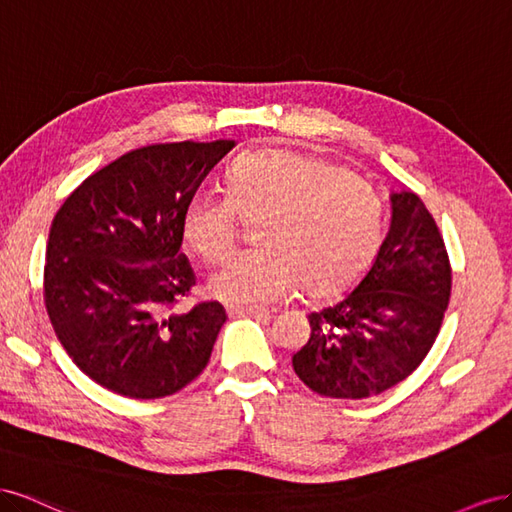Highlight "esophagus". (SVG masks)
<instances>
[{
  "instance_id": "1",
  "label": "esophagus",
  "mask_w": 512,
  "mask_h": 512,
  "mask_svg": "<svg viewBox=\"0 0 512 512\" xmlns=\"http://www.w3.org/2000/svg\"><path fill=\"white\" fill-rule=\"evenodd\" d=\"M227 315L240 317V315H255V317H268V309H259V306H227Z\"/></svg>"
}]
</instances>
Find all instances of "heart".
<instances>
[{
    "instance_id": "1",
    "label": "heart",
    "mask_w": 512,
    "mask_h": 512,
    "mask_svg": "<svg viewBox=\"0 0 512 512\" xmlns=\"http://www.w3.org/2000/svg\"><path fill=\"white\" fill-rule=\"evenodd\" d=\"M238 218L254 223L251 253L216 270L208 291L231 304H266L300 285L311 300L341 294L369 268L382 240L373 188L326 160L291 150L240 156L225 195L197 191L182 212V240L208 264L231 255Z\"/></svg>"
}]
</instances>
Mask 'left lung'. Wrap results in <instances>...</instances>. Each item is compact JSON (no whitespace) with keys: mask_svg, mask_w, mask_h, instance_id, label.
Instances as JSON below:
<instances>
[{"mask_svg":"<svg viewBox=\"0 0 512 512\" xmlns=\"http://www.w3.org/2000/svg\"><path fill=\"white\" fill-rule=\"evenodd\" d=\"M392 221L354 291L309 315L311 337L291 358L321 397L367 399L425 360L450 300L452 270L431 212L412 191L392 193Z\"/></svg>","mask_w":512,"mask_h":512,"instance_id":"obj_1","label":"left lung"}]
</instances>
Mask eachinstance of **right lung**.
<instances>
[{"mask_svg":"<svg viewBox=\"0 0 512 512\" xmlns=\"http://www.w3.org/2000/svg\"><path fill=\"white\" fill-rule=\"evenodd\" d=\"M233 141L156 143L92 173L57 210L45 306L66 354L96 384L160 399L206 369L225 324L218 302L173 311L195 285L182 212Z\"/></svg>","mask_w":512,"mask_h":512,"instance_id":"add662e5","label":"right lung"}]
</instances>
